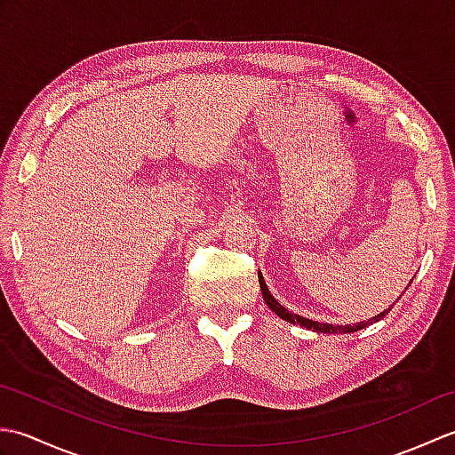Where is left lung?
I'll list each match as a JSON object with an SVG mask.
<instances>
[{
	"label": "left lung",
	"instance_id": "1",
	"mask_svg": "<svg viewBox=\"0 0 455 455\" xmlns=\"http://www.w3.org/2000/svg\"><path fill=\"white\" fill-rule=\"evenodd\" d=\"M258 279H259V289H262V295H264L266 305H267L269 308H272V311H274L279 318H283V321L291 323V324L305 326V328H308V331H313V332H323V334H346V332L362 331V328L370 326V324H373V323H377V321H381V318H383L385 315H387V313L391 311V307H393V305H391L389 308H385L383 313H379L377 316L370 318V321H360V323H354V324L318 323V321H311V318H305V316H301V315H295V313L289 311V308H285L282 303H277L275 297H274L272 293H269V289H267V285H266V282H264L262 272H258ZM409 285H411V282H409ZM399 299H401V297H399Z\"/></svg>",
	"mask_w": 455,
	"mask_h": 455
}]
</instances>
